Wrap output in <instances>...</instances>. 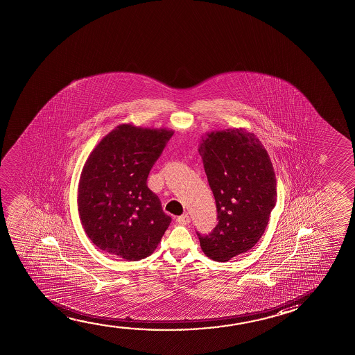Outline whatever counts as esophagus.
Segmentation results:
<instances>
[{"mask_svg":"<svg viewBox=\"0 0 355 355\" xmlns=\"http://www.w3.org/2000/svg\"><path fill=\"white\" fill-rule=\"evenodd\" d=\"M177 222H178L180 225H182V226H185V225H188V223L191 222V217L185 214V215L177 217Z\"/></svg>","mask_w":355,"mask_h":355,"instance_id":"1","label":"esophagus"}]
</instances>
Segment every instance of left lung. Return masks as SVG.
<instances>
[{
    "instance_id": "left-lung-1",
    "label": "left lung",
    "mask_w": 355,
    "mask_h": 355,
    "mask_svg": "<svg viewBox=\"0 0 355 355\" xmlns=\"http://www.w3.org/2000/svg\"><path fill=\"white\" fill-rule=\"evenodd\" d=\"M199 154L218 218L209 236L198 233L201 250L214 261H228L250 250L266 230L277 200L275 170L261 141L245 128L206 133Z\"/></svg>"
}]
</instances>
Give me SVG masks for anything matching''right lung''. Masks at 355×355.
<instances>
[{
    "mask_svg": "<svg viewBox=\"0 0 355 355\" xmlns=\"http://www.w3.org/2000/svg\"><path fill=\"white\" fill-rule=\"evenodd\" d=\"M172 135V129L119 124L87 156L78 212L89 239L103 252L138 261L161 242L171 217L146 180Z\"/></svg>",
    "mask_w": 355,
    "mask_h": 355,
    "instance_id": "add662e5",
    "label": "right lung"
}]
</instances>
